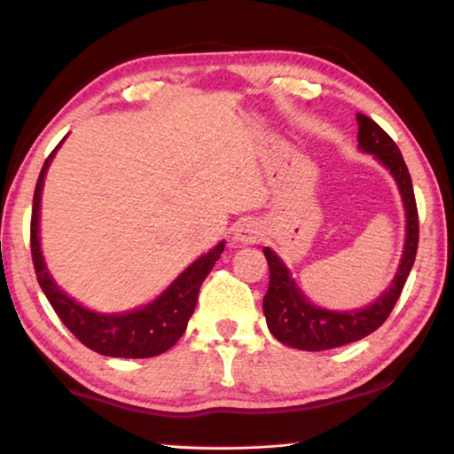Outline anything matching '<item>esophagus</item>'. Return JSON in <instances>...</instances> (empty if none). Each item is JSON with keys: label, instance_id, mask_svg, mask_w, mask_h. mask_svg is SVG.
<instances>
[{"label": "esophagus", "instance_id": "34e87169", "mask_svg": "<svg viewBox=\"0 0 454 454\" xmlns=\"http://www.w3.org/2000/svg\"><path fill=\"white\" fill-rule=\"evenodd\" d=\"M260 238H262V228L258 226V222L246 220L242 224H238V228L234 230L232 240L242 246V244H256Z\"/></svg>", "mask_w": 454, "mask_h": 454}]
</instances>
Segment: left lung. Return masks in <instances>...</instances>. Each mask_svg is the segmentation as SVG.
<instances>
[{
  "label": "left lung",
  "instance_id": "left-lung-1",
  "mask_svg": "<svg viewBox=\"0 0 454 454\" xmlns=\"http://www.w3.org/2000/svg\"><path fill=\"white\" fill-rule=\"evenodd\" d=\"M358 121V148L372 153L379 162L393 174L398 190H401L406 212V240L398 272L390 286L376 298L372 304L356 310H326L314 306L302 290L296 286L286 264L264 248V256L270 268V284L264 296V317L270 333L286 347L298 350H328L342 344L356 342L360 338L374 333L393 312L395 304L409 278L411 268L417 258L419 248V212L414 200L412 180L406 168L403 153L393 137L364 114H356Z\"/></svg>",
  "mask_w": 454,
  "mask_h": 454
}]
</instances>
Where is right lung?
<instances>
[{"label": "right lung", "instance_id": "obj_1", "mask_svg": "<svg viewBox=\"0 0 454 454\" xmlns=\"http://www.w3.org/2000/svg\"><path fill=\"white\" fill-rule=\"evenodd\" d=\"M58 148L45 160L40 178H37L35 184L32 234H29L35 276L45 298H48L67 330L82 344H86L88 348L99 352V355L116 358H150L162 355V352L172 348L180 340L184 330H186L192 312L196 309L200 286H202L212 266L216 264V260L224 252V242H220L208 254L200 256L196 262H192L156 301L142 306V309L121 314H102L88 310L86 306L75 302L74 298L67 296L64 290H59L58 284L53 282L48 268H45L40 248L42 188L45 172H48Z\"/></svg>", "mask_w": 454, "mask_h": 454}]
</instances>
